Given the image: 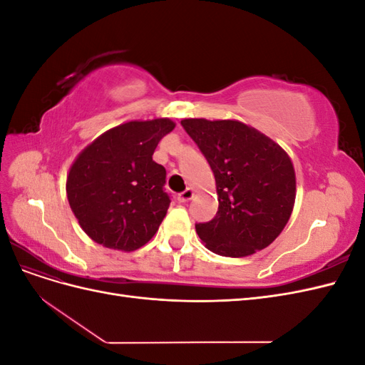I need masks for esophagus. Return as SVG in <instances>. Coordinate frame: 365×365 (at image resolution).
<instances>
[{"label": "esophagus", "mask_w": 365, "mask_h": 365, "mask_svg": "<svg viewBox=\"0 0 365 365\" xmlns=\"http://www.w3.org/2000/svg\"><path fill=\"white\" fill-rule=\"evenodd\" d=\"M192 197H193V190L192 189H185L184 192H181L178 195V201L180 202H187V201H190Z\"/></svg>", "instance_id": "1"}]
</instances>
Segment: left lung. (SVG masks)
I'll list each match as a JSON object with an SVG mask.
<instances>
[{
	"label": "left lung",
	"mask_w": 365,
	"mask_h": 365,
	"mask_svg": "<svg viewBox=\"0 0 365 365\" xmlns=\"http://www.w3.org/2000/svg\"><path fill=\"white\" fill-rule=\"evenodd\" d=\"M213 170L217 213L196 224L205 247L225 257H245L275 240L292 213L295 172L277 143L236 120L181 121Z\"/></svg>",
	"instance_id": "obj_1"
}]
</instances>
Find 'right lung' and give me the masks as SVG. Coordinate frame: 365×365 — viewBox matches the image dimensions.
<instances>
[{
	"mask_svg": "<svg viewBox=\"0 0 365 365\" xmlns=\"http://www.w3.org/2000/svg\"><path fill=\"white\" fill-rule=\"evenodd\" d=\"M175 128L169 118L128 121L106 130L73 163L67 196L85 233L106 248L134 251L168 213L165 169L152 160Z\"/></svg>",
	"mask_w": 365,
	"mask_h": 365,
	"instance_id": "right-lung-1",
	"label": "right lung"
}]
</instances>
